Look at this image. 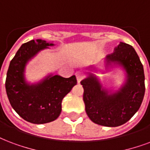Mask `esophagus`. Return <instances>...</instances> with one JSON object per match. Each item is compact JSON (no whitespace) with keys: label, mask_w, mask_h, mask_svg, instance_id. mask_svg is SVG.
<instances>
[{"label":"esophagus","mask_w":150,"mask_h":150,"mask_svg":"<svg viewBox=\"0 0 150 150\" xmlns=\"http://www.w3.org/2000/svg\"><path fill=\"white\" fill-rule=\"evenodd\" d=\"M75 76H76V79H77L78 83H80L81 80L83 79V75L81 71H76V72H75Z\"/></svg>","instance_id":"esophagus-1"}]
</instances>
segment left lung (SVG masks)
Masks as SVG:
<instances>
[{
	"label": "left lung",
	"mask_w": 150,
	"mask_h": 150,
	"mask_svg": "<svg viewBox=\"0 0 150 150\" xmlns=\"http://www.w3.org/2000/svg\"><path fill=\"white\" fill-rule=\"evenodd\" d=\"M107 65L118 64L125 70L127 79L119 90L108 93L92 73L81 81L84 89L86 112L93 123L118 127L127 123L139 110L145 94V75L139 56L131 45L120 42L105 58Z\"/></svg>",
	"instance_id": "left-lung-1"
}]
</instances>
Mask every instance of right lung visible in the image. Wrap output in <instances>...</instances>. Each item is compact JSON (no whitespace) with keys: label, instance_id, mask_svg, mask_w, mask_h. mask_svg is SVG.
Listing matches in <instances>:
<instances>
[{"label":"right lung","instance_id":"right-lung-1","mask_svg":"<svg viewBox=\"0 0 150 150\" xmlns=\"http://www.w3.org/2000/svg\"><path fill=\"white\" fill-rule=\"evenodd\" d=\"M54 45L42 39L21 45L9 64L5 88L9 102L20 117L27 122L42 124L57 120L61 112L63 98L77 84L75 75L63 78L50 75L36 84L25 80L27 62L41 50Z\"/></svg>","mask_w":150,"mask_h":150}]
</instances>
